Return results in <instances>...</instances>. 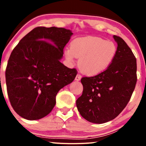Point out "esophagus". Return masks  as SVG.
<instances>
[{
    "label": "esophagus",
    "instance_id": "esophagus-1",
    "mask_svg": "<svg viewBox=\"0 0 146 146\" xmlns=\"http://www.w3.org/2000/svg\"><path fill=\"white\" fill-rule=\"evenodd\" d=\"M81 78H82L81 75H80V74H78V75H76V77H75V80H76V81H80V80H81Z\"/></svg>",
    "mask_w": 146,
    "mask_h": 146
}]
</instances>
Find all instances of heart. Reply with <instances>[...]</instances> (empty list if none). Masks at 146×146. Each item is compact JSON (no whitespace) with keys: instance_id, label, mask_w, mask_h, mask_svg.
<instances>
[{"instance_id":"obj_1","label":"heart","mask_w":146,"mask_h":146,"mask_svg":"<svg viewBox=\"0 0 146 146\" xmlns=\"http://www.w3.org/2000/svg\"><path fill=\"white\" fill-rule=\"evenodd\" d=\"M117 45L100 37H82L71 42V48L65 51V57L70 62L80 57L78 67L83 73L95 75L105 71L117 56Z\"/></svg>"}]
</instances>
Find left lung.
<instances>
[{"label":"left lung","mask_w":146,"mask_h":146,"mask_svg":"<svg viewBox=\"0 0 146 146\" xmlns=\"http://www.w3.org/2000/svg\"><path fill=\"white\" fill-rule=\"evenodd\" d=\"M117 53L113 64L105 71L82 78V95L76 101L82 117L91 123L111 121L124 109L137 83V60L120 37L113 36Z\"/></svg>","instance_id":"1"}]
</instances>
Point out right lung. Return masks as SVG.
I'll list each match as a JSON object with an SVG mask.
<instances>
[{
	"label": "right lung",
	"instance_id": "obj_1",
	"mask_svg": "<svg viewBox=\"0 0 146 146\" xmlns=\"http://www.w3.org/2000/svg\"><path fill=\"white\" fill-rule=\"evenodd\" d=\"M73 33L56 27H38L14 48L5 71L7 90L16 113L37 120L51 113L56 97L77 75L75 68L60 62L63 49Z\"/></svg>",
	"mask_w": 146,
	"mask_h": 146
}]
</instances>
